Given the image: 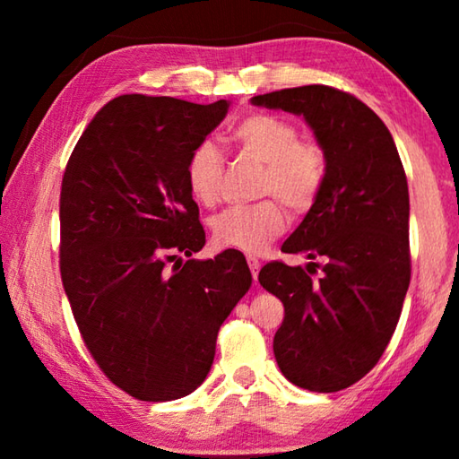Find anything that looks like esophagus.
I'll use <instances>...</instances> for the list:
<instances>
[{
	"mask_svg": "<svg viewBox=\"0 0 459 459\" xmlns=\"http://www.w3.org/2000/svg\"><path fill=\"white\" fill-rule=\"evenodd\" d=\"M248 263V269H251V275L255 281H257V275H259V269H261V261L257 257H247Z\"/></svg>",
	"mask_w": 459,
	"mask_h": 459,
	"instance_id": "1",
	"label": "esophagus"
}]
</instances>
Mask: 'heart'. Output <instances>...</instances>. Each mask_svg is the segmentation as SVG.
<instances>
[{
	"label": "heart",
	"mask_w": 459,
	"mask_h": 459,
	"mask_svg": "<svg viewBox=\"0 0 459 459\" xmlns=\"http://www.w3.org/2000/svg\"><path fill=\"white\" fill-rule=\"evenodd\" d=\"M238 152L263 164L259 176L261 200L253 206L229 208L212 221V238L222 248L257 255L287 224L285 208L301 214L312 208L325 184V153L314 139H299L291 121L271 113H248L229 131ZM186 186L200 206L219 204L224 161L212 143L202 142L190 152L184 166ZM279 199L282 201L278 202Z\"/></svg>",
	"instance_id": "obj_1"
}]
</instances>
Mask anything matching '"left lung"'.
<instances>
[{
    "label": "left lung",
    "instance_id": "left-lung-1",
    "mask_svg": "<svg viewBox=\"0 0 459 459\" xmlns=\"http://www.w3.org/2000/svg\"><path fill=\"white\" fill-rule=\"evenodd\" d=\"M251 103L301 115L325 153L320 196L281 247L324 263H267L259 283L285 307L273 338L283 377L336 393L375 367L397 328L411 281L405 169L391 131L351 92L307 84Z\"/></svg>",
    "mask_w": 459,
    "mask_h": 459
}]
</instances>
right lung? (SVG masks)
Wrapping results in <instances>:
<instances>
[{"label": "right lung", "instance_id": "1", "mask_svg": "<svg viewBox=\"0 0 459 459\" xmlns=\"http://www.w3.org/2000/svg\"><path fill=\"white\" fill-rule=\"evenodd\" d=\"M229 105L108 100L62 178V285L99 368L139 401H174L204 383L221 325L253 281L235 248L180 257L206 243L186 160Z\"/></svg>", "mask_w": 459, "mask_h": 459}]
</instances>
